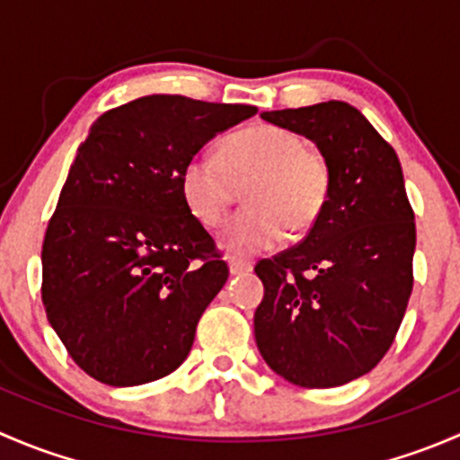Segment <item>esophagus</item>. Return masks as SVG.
Instances as JSON below:
<instances>
[{
	"label": "esophagus",
	"instance_id": "1",
	"mask_svg": "<svg viewBox=\"0 0 460 460\" xmlns=\"http://www.w3.org/2000/svg\"><path fill=\"white\" fill-rule=\"evenodd\" d=\"M253 264L249 262V260H240V258H229V271L234 273V276H238V273H247L252 271Z\"/></svg>",
	"mask_w": 460,
	"mask_h": 460
}]
</instances>
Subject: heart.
<instances>
[{
    "instance_id": "heart-1",
    "label": "heart",
    "mask_w": 460,
    "mask_h": 460,
    "mask_svg": "<svg viewBox=\"0 0 460 460\" xmlns=\"http://www.w3.org/2000/svg\"><path fill=\"white\" fill-rule=\"evenodd\" d=\"M244 189L249 204L235 213L217 235L231 256H253L316 225L329 198L332 171L314 144L289 128L256 124L220 142L217 155H193L184 164L182 198L204 226H217Z\"/></svg>"
}]
</instances>
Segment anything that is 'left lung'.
Listing matches in <instances>:
<instances>
[{
    "mask_svg": "<svg viewBox=\"0 0 460 460\" xmlns=\"http://www.w3.org/2000/svg\"><path fill=\"white\" fill-rule=\"evenodd\" d=\"M260 118L316 144L332 187L303 243L256 264L258 349L289 383L338 387L380 363L410 303L416 225L401 162L347 102Z\"/></svg>",
    "mask_w": 460,
    "mask_h": 460,
    "instance_id": "1",
    "label": "left lung"
}]
</instances>
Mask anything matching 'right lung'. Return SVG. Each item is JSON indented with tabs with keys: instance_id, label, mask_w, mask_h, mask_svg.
I'll list each match as a JSON object with an SVG mask.
<instances>
[{
	"instance_id": "1",
	"label": "right lung",
	"mask_w": 460,
	"mask_h": 460,
	"mask_svg": "<svg viewBox=\"0 0 460 460\" xmlns=\"http://www.w3.org/2000/svg\"><path fill=\"white\" fill-rule=\"evenodd\" d=\"M256 106L146 95L106 111L77 148L41 247V303L88 376L133 387L175 372L229 278L191 216L184 164Z\"/></svg>"
}]
</instances>
